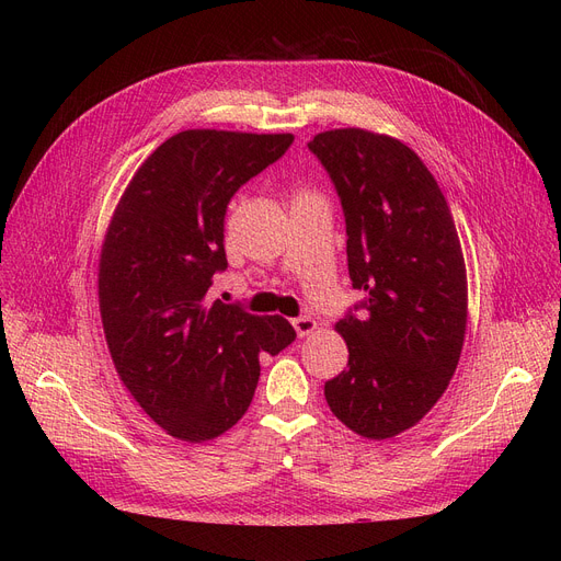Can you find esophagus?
I'll return each instance as SVG.
<instances>
[{"label": "esophagus", "mask_w": 561, "mask_h": 561, "mask_svg": "<svg viewBox=\"0 0 561 561\" xmlns=\"http://www.w3.org/2000/svg\"><path fill=\"white\" fill-rule=\"evenodd\" d=\"M293 328H295V332H297L299 336H309V334L316 332L318 322H316L313 318H309V316H301V318H295V320H293Z\"/></svg>", "instance_id": "esophagus-1"}]
</instances>
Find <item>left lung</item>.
<instances>
[{
	"label": "left lung",
	"instance_id": "1",
	"mask_svg": "<svg viewBox=\"0 0 561 561\" xmlns=\"http://www.w3.org/2000/svg\"><path fill=\"white\" fill-rule=\"evenodd\" d=\"M309 149L342 201L348 276L365 295L336 322L348 367L325 381V400L353 433L386 439L431 412L461 358V243L445 194L400 140L336 128L318 133Z\"/></svg>",
	"mask_w": 561,
	"mask_h": 561
}]
</instances>
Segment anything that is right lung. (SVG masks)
<instances>
[{
	"label": "right lung",
	"instance_id": "obj_1",
	"mask_svg": "<svg viewBox=\"0 0 561 561\" xmlns=\"http://www.w3.org/2000/svg\"><path fill=\"white\" fill-rule=\"evenodd\" d=\"M293 140L182 130L138 168L105 233L98 297L114 367L151 421L184 443L229 431L252 402L260 353L297 336L280 316L208 297L227 268L231 196Z\"/></svg>",
	"mask_w": 561,
	"mask_h": 561
}]
</instances>
